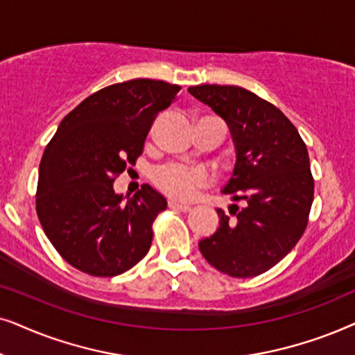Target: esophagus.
<instances>
[{"mask_svg":"<svg viewBox=\"0 0 355 355\" xmlns=\"http://www.w3.org/2000/svg\"><path fill=\"white\" fill-rule=\"evenodd\" d=\"M168 207L173 211H182V212H188L191 209L188 205H180V202H177V201H168Z\"/></svg>","mask_w":355,"mask_h":355,"instance_id":"obj_1","label":"esophagus"}]
</instances>
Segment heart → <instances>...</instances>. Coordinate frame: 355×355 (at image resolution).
I'll return each mask as SVG.
<instances>
[{
    "label": "heart",
    "mask_w": 355,
    "mask_h": 355,
    "mask_svg": "<svg viewBox=\"0 0 355 355\" xmlns=\"http://www.w3.org/2000/svg\"><path fill=\"white\" fill-rule=\"evenodd\" d=\"M150 178L164 195L180 201L191 200L200 188H205L211 183V175L206 168L175 162L155 167L150 173Z\"/></svg>",
    "instance_id": "heart-1"
}]
</instances>
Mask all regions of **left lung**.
<instances>
[{
  "instance_id": "left-lung-1",
  "label": "left lung",
  "mask_w": 355,
  "mask_h": 355,
  "mask_svg": "<svg viewBox=\"0 0 355 355\" xmlns=\"http://www.w3.org/2000/svg\"><path fill=\"white\" fill-rule=\"evenodd\" d=\"M224 118L237 164L224 188L243 207L230 206L214 235L200 242L206 261L232 277H254L276 266L304 235L315 182L309 150L279 108L239 86L205 84L188 89Z\"/></svg>"
}]
</instances>
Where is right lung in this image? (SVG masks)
Returning <instances> with one entry per match:
<instances>
[{"mask_svg":"<svg viewBox=\"0 0 355 355\" xmlns=\"http://www.w3.org/2000/svg\"><path fill=\"white\" fill-rule=\"evenodd\" d=\"M177 84L131 79L103 87L61 120L39 168L35 207L64 261L96 277L128 271L148 254L167 201L149 185L123 205L113 182L135 165Z\"/></svg>","mask_w":355,"mask_h":355,"instance_id":"obj_1","label":"right lung"}]
</instances>
